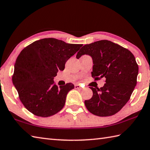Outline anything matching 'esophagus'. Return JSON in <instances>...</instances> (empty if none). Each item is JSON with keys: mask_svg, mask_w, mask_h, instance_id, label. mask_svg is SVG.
I'll list each match as a JSON object with an SVG mask.
<instances>
[{"mask_svg": "<svg viewBox=\"0 0 150 150\" xmlns=\"http://www.w3.org/2000/svg\"><path fill=\"white\" fill-rule=\"evenodd\" d=\"M75 89H79V90H82V89L81 86L79 85V84L75 85Z\"/></svg>", "mask_w": 150, "mask_h": 150, "instance_id": "1", "label": "esophagus"}]
</instances>
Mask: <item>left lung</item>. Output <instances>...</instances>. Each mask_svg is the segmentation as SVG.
<instances>
[{
    "label": "left lung",
    "instance_id": "1",
    "mask_svg": "<svg viewBox=\"0 0 150 150\" xmlns=\"http://www.w3.org/2000/svg\"><path fill=\"white\" fill-rule=\"evenodd\" d=\"M93 59L91 77L95 81L105 79L100 88L90 87L93 96L84 101L88 110L95 115H113L129 100L137 84L139 66L133 53L128 49L108 40L86 44L77 54Z\"/></svg>",
    "mask_w": 150,
    "mask_h": 150
}]
</instances>
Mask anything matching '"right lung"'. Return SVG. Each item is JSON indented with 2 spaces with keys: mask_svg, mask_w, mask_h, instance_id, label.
Segmentation results:
<instances>
[{
  "mask_svg": "<svg viewBox=\"0 0 150 150\" xmlns=\"http://www.w3.org/2000/svg\"><path fill=\"white\" fill-rule=\"evenodd\" d=\"M82 44H68L54 38L35 41L25 47L16 59L13 83L26 109L36 116L47 117L61 110L71 82L59 87L53 77Z\"/></svg>",
  "mask_w": 150,
  "mask_h": 150,
  "instance_id": "right-lung-1",
  "label": "right lung"
}]
</instances>
